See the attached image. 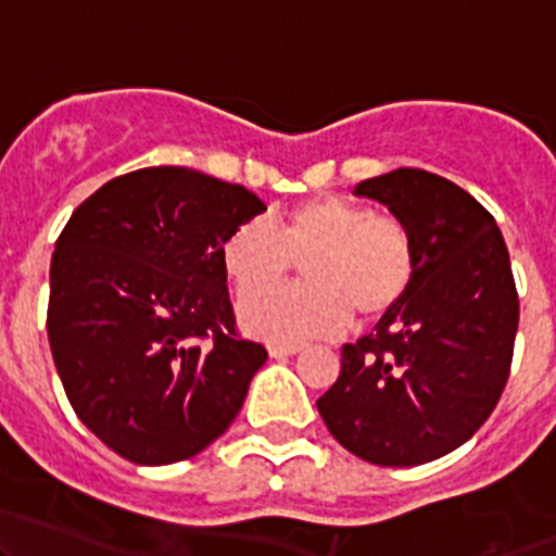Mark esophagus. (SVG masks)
I'll return each mask as SVG.
<instances>
[{"label": "esophagus", "instance_id": "1", "mask_svg": "<svg viewBox=\"0 0 556 556\" xmlns=\"http://www.w3.org/2000/svg\"><path fill=\"white\" fill-rule=\"evenodd\" d=\"M301 350H304V344H268V355H271V357L299 355Z\"/></svg>", "mask_w": 556, "mask_h": 556}]
</instances>
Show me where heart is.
Returning a JSON list of instances; mask_svg holds the SVG:
<instances>
[{
	"label": "heart",
	"instance_id": "b5f03b06",
	"mask_svg": "<svg viewBox=\"0 0 556 556\" xmlns=\"http://www.w3.org/2000/svg\"><path fill=\"white\" fill-rule=\"evenodd\" d=\"M302 261L301 289L271 291ZM220 261L242 301L239 319L263 341L336 333L355 314L382 319L403 304L417 277L414 233L401 217L379 215L339 195H319L285 212L271 228L252 220L233 228Z\"/></svg>",
	"mask_w": 556,
	"mask_h": 556
}]
</instances>
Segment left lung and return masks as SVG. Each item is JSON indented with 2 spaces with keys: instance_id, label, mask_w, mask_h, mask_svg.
Instances as JSON below:
<instances>
[{
  "instance_id": "8db88e82",
  "label": "left lung",
  "mask_w": 556,
  "mask_h": 556,
  "mask_svg": "<svg viewBox=\"0 0 556 556\" xmlns=\"http://www.w3.org/2000/svg\"><path fill=\"white\" fill-rule=\"evenodd\" d=\"M355 193L412 228L419 266L377 333L344 344L339 379L317 408L346 452L408 468L457 450L497 406L519 295L495 217L459 185L395 169L363 179Z\"/></svg>"
}]
</instances>
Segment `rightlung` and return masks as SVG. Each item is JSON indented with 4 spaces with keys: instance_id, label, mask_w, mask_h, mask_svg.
<instances>
[{
    "instance_id": "1",
    "label": "right lung",
    "mask_w": 556,
    "mask_h": 556,
    "mask_svg": "<svg viewBox=\"0 0 556 556\" xmlns=\"http://www.w3.org/2000/svg\"><path fill=\"white\" fill-rule=\"evenodd\" d=\"M266 204L185 166L110 179L61 231L48 339L80 422L137 465L188 459L237 419L266 346L237 333L220 247Z\"/></svg>"
}]
</instances>
